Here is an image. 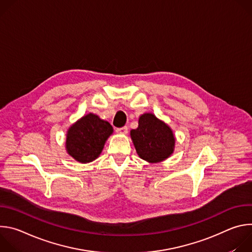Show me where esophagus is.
Instances as JSON below:
<instances>
[{
  "instance_id": "obj_1",
  "label": "esophagus",
  "mask_w": 252,
  "mask_h": 252,
  "mask_svg": "<svg viewBox=\"0 0 252 252\" xmlns=\"http://www.w3.org/2000/svg\"><path fill=\"white\" fill-rule=\"evenodd\" d=\"M116 131H117L118 133H120V134H126V133H127V127H126V126L119 127V128H117Z\"/></svg>"
}]
</instances>
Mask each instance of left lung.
<instances>
[{
	"mask_svg": "<svg viewBox=\"0 0 252 252\" xmlns=\"http://www.w3.org/2000/svg\"><path fill=\"white\" fill-rule=\"evenodd\" d=\"M138 157L151 163L160 162L173 153L175 138L171 128L153 114H143L138 126L130 130Z\"/></svg>",
	"mask_w": 252,
	"mask_h": 252,
	"instance_id": "8db88e82",
	"label": "left lung"
}]
</instances>
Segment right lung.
Instances as JSON below:
<instances>
[{
  "label": "right lung",
  "instance_id": "1",
  "mask_svg": "<svg viewBox=\"0 0 252 252\" xmlns=\"http://www.w3.org/2000/svg\"><path fill=\"white\" fill-rule=\"evenodd\" d=\"M114 129L110 123L89 114L71 126L66 132L65 149L77 161L88 163L98 158L105 140Z\"/></svg>",
  "mask_w": 252,
  "mask_h": 252
}]
</instances>
